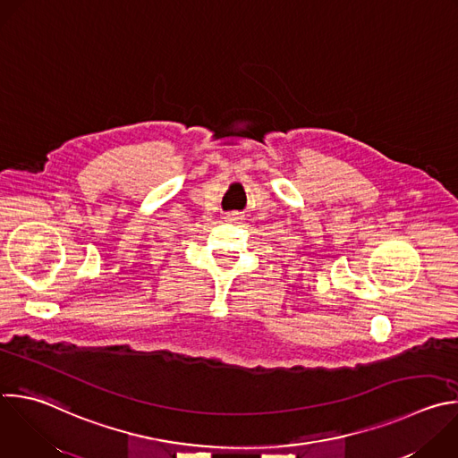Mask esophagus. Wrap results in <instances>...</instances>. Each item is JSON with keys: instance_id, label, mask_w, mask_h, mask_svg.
I'll list each match as a JSON object with an SVG mask.
<instances>
[{"instance_id": "esophagus-1", "label": "esophagus", "mask_w": 458, "mask_h": 458, "mask_svg": "<svg viewBox=\"0 0 458 458\" xmlns=\"http://www.w3.org/2000/svg\"><path fill=\"white\" fill-rule=\"evenodd\" d=\"M226 219H228V221H239V219H241V216H237V214H228V216H226Z\"/></svg>"}]
</instances>
